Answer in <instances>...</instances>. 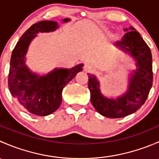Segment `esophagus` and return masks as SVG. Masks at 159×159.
Here are the masks:
<instances>
[{
  "label": "esophagus",
  "mask_w": 159,
  "mask_h": 159,
  "mask_svg": "<svg viewBox=\"0 0 159 159\" xmlns=\"http://www.w3.org/2000/svg\"><path fill=\"white\" fill-rule=\"evenodd\" d=\"M84 70H85L86 72H91L93 70H94V67L91 65V64L87 63L84 65Z\"/></svg>",
  "instance_id": "1"
}]
</instances>
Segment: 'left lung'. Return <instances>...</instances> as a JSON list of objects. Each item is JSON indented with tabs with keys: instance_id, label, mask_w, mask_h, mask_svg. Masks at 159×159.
Here are the masks:
<instances>
[{
	"instance_id": "8db88e82",
	"label": "left lung",
	"mask_w": 159,
	"mask_h": 159,
	"mask_svg": "<svg viewBox=\"0 0 159 159\" xmlns=\"http://www.w3.org/2000/svg\"><path fill=\"white\" fill-rule=\"evenodd\" d=\"M124 30L126 33L115 44L131 56L136 65L129 78L127 91L116 98H109L101 92L97 77L88 74L91 104L100 115L111 118H123L139 110L146 101L153 81L150 48L133 27Z\"/></svg>"
}]
</instances>
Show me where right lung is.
Masks as SVG:
<instances>
[{
	"instance_id": "obj_1",
	"label": "right lung",
	"mask_w": 159,
	"mask_h": 159,
	"mask_svg": "<svg viewBox=\"0 0 159 159\" xmlns=\"http://www.w3.org/2000/svg\"><path fill=\"white\" fill-rule=\"evenodd\" d=\"M70 20L65 18L62 22ZM58 28V23L53 20L34 24L24 33L11 54L8 75L11 95L23 109L38 116L51 115L60 107L64 87L83 70L84 66L79 64L69 69L56 68L46 75H40L26 65L28 47L37 34L54 31Z\"/></svg>"
}]
</instances>
